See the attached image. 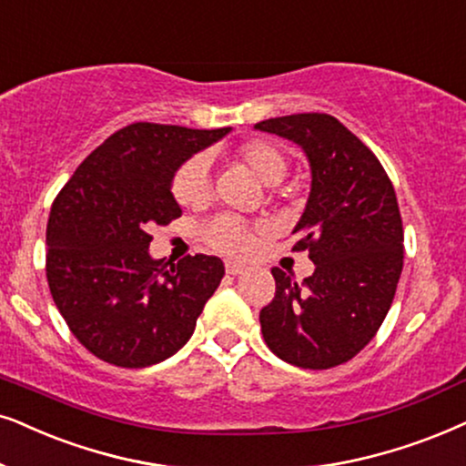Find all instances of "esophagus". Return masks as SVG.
Here are the masks:
<instances>
[{"label":"esophagus","instance_id":"esophagus-1","mask_svg":"<svg viewBox=\"0 0 466 466\" xmlns=\"http://www.w3.org/2000/svg\"><path fill=\"white\" fill-rule=\"evenodd\" d=\"M244 271H246L244 265L233 263V261H227V274H231V276H239V274H244Z\"/></svg>","mask_w":466,"mask_h":466}]
</instances>
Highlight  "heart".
Returning a JSON list of instances; mask_svg holds the SVG:
<instances>
[{"instance_id":"obj_1","label":"heart","mask_w":466,"mask_h":466,"mask_svg":"<svg viewBox=\"0 0 466 466\" xmlns=\"http://www.w3.org/2000/svg\"><path fill=\"white\" fill-rule=\"evenodd\" d=\"M235 158L244 165L265 186H276L285 179L289 171V156L280 145L269 138H250L235 149ZM173 197L186 208H201L211 197V175L209 158L205 154L192 156L175 171ZM265 231L263 225H248L238 216L220 214L205 227V239L216 250L231 257L246 255L252 248L257 233Z\"/></svg>"}]
</instances>
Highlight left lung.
I'll return each mask as SVG.
<instances>
[{
	"label": "left lung",
	"mask_w": 466,
	"mask_h": 466,
	"mask_svg": "<svg viewBox=\"0 0 466 466\" xmlns=\"http://www.w3.org/2000/svg\"><path fill=\"white\" fill-rule=\"evenodd\" d=\"M255 128L301 145L310 160L312 190L291 250L317 265L301 285L271 269L276 295L258 314L265 344L289 364L328 370L372 340L394 301L404 258L394 186L377 156L328 113Z\"/></svg>",
	"instance_id": "1"
}]
</instances>
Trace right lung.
<instances>
[{
	"instance_id": "add662e5",
	"label": "right lung",
	"mask_w": 466,
	"mask_h": 466,
	"mask_svg": "<svg viewBox=\"0 0 466 466\" xmlns=\"http://www.w3.org/2000/svg\"><path fill=\"white\" fill-rule=\"evenodd\" d=\"M228 130L126 126L78 165L53 201L48 289L72 334L98 360L122 368L158 364L195 331L225 265L208 255L156 261L149 231L181 216L171 195L181 162Z\"/></svg>"
}]
</instances>
